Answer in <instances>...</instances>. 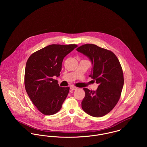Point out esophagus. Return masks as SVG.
<instances>
[{
    "instance_id": "1",
    "label": "esophagus",
    "mask_w": 147,
    "mask_h": 147,
    "mask_svg": "<svg viewBox=\"0 0 147 147\" xmlns=\"http://www.w3.org/2000/svg\"><path fill=\"white\" fill-rule=\"evenodd\" d=\"M70 89H71V90H76V89H77V87L74 86H73V85H71V86H70Z\"/></svg>"
}]
</instances>
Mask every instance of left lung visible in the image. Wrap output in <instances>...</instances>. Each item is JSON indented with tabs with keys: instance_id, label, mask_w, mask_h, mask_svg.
Wrapping results in <instances>:
<instances>
[{
	"instance_id": "8db88e82",
	"label": "left lung",
	"mask_w": 147,
	"mask_h": 147,
	"mask_svg": "<svg viewBox=\"0 0 147 147\" xmlns=\"http://www.w3.org/2000/svg\"><path fill=\"white\" fill-rule=\"evenodd\" d=\"M76 50L90 61L92 64L89 75L99 84L96 91L83 89L85 96L82 107L88 114L104 116L117 105L124 84L122 69L116 55L111 51L93 44H85Z\"/></svg>"
}]
</instances>
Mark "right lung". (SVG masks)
<instances>
[{
	"label": "right lung",
	"instance_id": "1",
	"mask_svg": "<svg viewBox=\"0 0 147 147\" xmlns=\"http://www.w3.org/2000/svg\"><path fill=\"white\" fill-rule=\"evenodd\" d=\"M78 46L50 45L32 54L25 70V86L30 99L45 115H53L62 108L69 90L61 87L53 77H58L64 58Z\"/></svg>",
	"mask_w": 147,
	"mask_h": 147
}]
</instances>
